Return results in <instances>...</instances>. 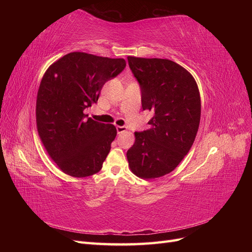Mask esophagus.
Listing matches in <instances>:
<instances>
[{"mask_svg":"<svg viewBox=\"0 0 252 252\" xmlns=\"http://www.w3.org/2000/svg\"><path fill=\"white\" fill-rule=\"evenodd\" d=\"M126 130H127V127L126 126H117V131H118L119 134L125 132Z\"/></svg>","mask_w":252,"mask_h":252,"instance_id":"1","label":"esophagus"}]
</instances>
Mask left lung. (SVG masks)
<instances>
[{
  "instance_id": "obj_1",
  "label": "left lung",
  "mask_w": 252,
  "mask_h": 252,
  "mask_svg": "<svg viewBox=\"0 0 252 252\" xmlns=\"http://www.w3.org/2000/svg\"><path fill=\"white\" fill-rule=\"evenodd\" d=\"M129 67L140 84L143 110L154 117L150 128L134 132L127 151L131 171L141 179L171 172L188 154L201 119L196 82L184 67L167 59L128 57Z\"/></svg>"
}]
</instances>
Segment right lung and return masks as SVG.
Segmentation results:
<instances>
[{"label":"right lung","mask_w":252,"mask_h":252,"mask_svg":"<svg viewBox=\"0 0 252 252\" xmlns=\"http://www.w3.org/2000/svg\"><path fill=\"white\" fill-rule=\"evenodd\" d=\"M124 59L70 52L51 64L36 95V127L45 149L64 173L85 178L102 169L117 128L84 110L97 102L104 84L124 70Z\"/></svg>","instance_id":"obj_1"}]
</instances>
